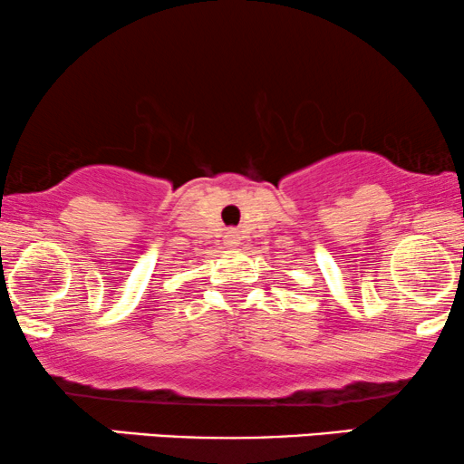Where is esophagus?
<instances>
[{
	"label": "esophagus",
	"instance_id": "esophagus-1",
	"mask_svg": "<svg viewBox=\"0 0 464 464\" xmlns=\"http://www.w3.org/2000/svg\"><path fill=\"white\" fill-rule=\"evenodd\" d=\"M230 238H237V237H234V234H230Z\"/></svg>",
	"mask_w": 464,
	"mask_h": 464
}]
</instances>
